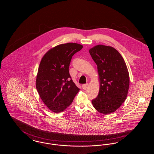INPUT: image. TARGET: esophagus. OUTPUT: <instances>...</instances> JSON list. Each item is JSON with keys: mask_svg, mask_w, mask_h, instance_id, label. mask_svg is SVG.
Returning a JSON list of instances; mask_svg holds the SVG:
<instances>
[{"mask_svg": "<svg viewBox=\"0 0 154 154\" xmlns=\"http://www.w3.org/2000/svg\"><path fill=\"white\" fill-rule=\"evenodd\" d=\"M88 84H83V85H82V88L83 89H86V88L88 87Z\"/></svg>", "mask_w": 154, "mask_h": 154, "instance_id": "1", "label": "esophagus"}]
</instances>
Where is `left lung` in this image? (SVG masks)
<instances>
[{
  "mask_svg": "<svg viewBox=\"0 0 154 154\" xmlns=\"http://www.w3.org/2000/svg\"><path fill=\"white\" fill-rule=\"evenodd\" d=\"M97 66L100 88L92 103L97 111L107 115L124 102L129 88V74L120 53L114 48L97 45L89 50Z\"/></svg>",
  "mask_w": 154,
  "mask_h": 154,
  "instance_id": "8db88e82",
  "label": "left lung"
}]
</instances>
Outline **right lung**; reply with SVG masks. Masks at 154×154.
<instances>
[{"label": "right lung", "mask_w": 154, "mask_h": 154, "mask_svg": "<svg viewBox=\"0 0 154 154\" xmlns=\"http://www.w3.org/2000/svg\"><path fill=\"white\" fill-rule=\"evenodd\" d=\"M82 47L75 43L59 44L47 52L40 61L36 87L42 101L54 112L65 110L80 91L70 79L69 67L74 54Z\"/></svg>", "instance_id": "1"}]
</instances>
